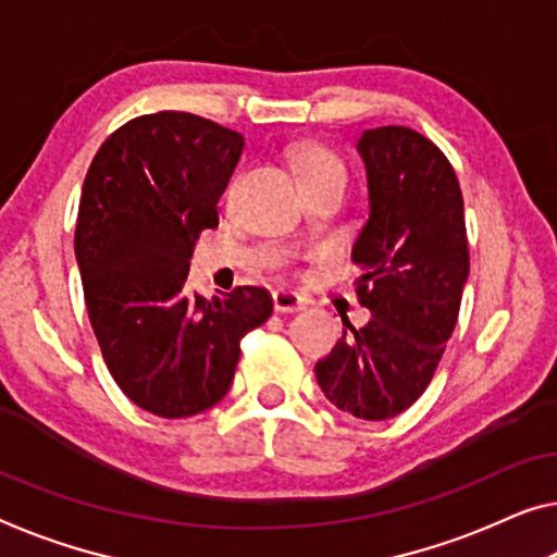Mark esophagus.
I'll use <instances>...</instances> for the list:
<instances>
[{
    "label": "esophagus",
    "mask_w": 557,
    "mask_h": 557,
    "mask_svg": "<svg viewBox=\"0 0 557 557\" xmlns=\"http://www.w3.org/2000/svg\"><path fill=\"white\" fill-rule=\"evenodd\" d=\"M304 306H306V298L298 296L296 290H286V288H276V290H273V308H276L278 313L301 311Z\"/></svg>",
    "instance_id": "1"
}]
</instances>
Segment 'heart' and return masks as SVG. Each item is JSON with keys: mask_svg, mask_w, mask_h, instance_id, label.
Returning <instances> with one entry per match:
<instances>
[{"mask_svg": "<svg viewBox=\"0 0 557 557\" xmlns=\"http://www.w3.org/2000/svg\"><path fill=\"white\" fill-rule=\"evenodd\" d=\"M294 169L304 186L321 176H346L344 164H341L336 153H331L323 147H315V144H304V147H298L294 151Z\"/></svg>", "mask_w": 557, "mask_h": 557, "instance_id": "heart-1", "label": "heart"}]
</instances>
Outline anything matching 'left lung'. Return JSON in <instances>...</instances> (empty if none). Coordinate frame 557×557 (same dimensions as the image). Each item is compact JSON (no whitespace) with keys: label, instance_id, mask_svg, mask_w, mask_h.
I'll use <instances>...</instances> for the list:
<instances>
[{"label":"left lung","instance_id":"1","mask_svg":"<svg viewBox=\"0 0 557 557\" xmlns=\"http://www.w3.org/2000/svg\"><path fill=\"white\" fill-rule=\"evenodd\" d=\"M356 151L368 219L350 261L371 321H344L315 381L344 413L388 421L421 398L456 329L470 271L463 194L443 151L408 126L366 129Z\"/></svg>","mask_w":557,"mask_h":557}]
</instances>
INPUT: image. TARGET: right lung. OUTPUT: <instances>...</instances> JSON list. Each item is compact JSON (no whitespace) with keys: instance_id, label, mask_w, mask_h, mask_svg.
I'll return each instance as SVG.
<instances>
[{"instance_id":"add662e5","label":"right lung","mask_w":557,"mask_h":557,"mask_svg":"<svg viewBox=\"0 0 557 557\" xmlns=\"http://www.w3.org/2000/svg\"><path fill=\"white\" fill-rule=\"evenodd\" d=\"M242 151V134L159 111L111 134L84 178L74 253L94 336L119 388L153 416L216 406L242 338L273 311L259 286L213 298L186 288L196 238L219 226Z\"/></svg>"}]
</instances>
